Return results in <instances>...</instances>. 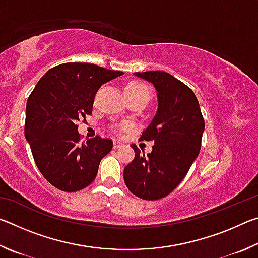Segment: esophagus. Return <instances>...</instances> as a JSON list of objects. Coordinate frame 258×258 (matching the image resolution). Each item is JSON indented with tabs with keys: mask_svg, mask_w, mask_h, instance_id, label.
<instances>
[{
	"mask_svg": "<svg viewBox=\"0 0 258 258\" xmlns=\"http://www.w3.org/2000/svg\"><path fill=\"white\" fill-rule=\"evenodd\" d=\"M121 146H123V142L119 141V140H115V141H113V149H118Z\"/></svg>",
	"mask_w": 258,
	"mask_h": 258,
	"instance_id": "esophagus-1",
	"label": "esophagus"
}]
</instances>
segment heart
<instances>
[{"label":"heart","mask_w":258,"mask_h":258,"mask_svg":"<svg viewBox=\"0 0 258 258\" xmlns=\"http://www.w3.org/2000/svg\"><path fill=\"white\" fill-rule=\"evenodd\" d=\"M125 94H143L147 95L149 99L150 91L148 89V86L139 82H131L130 84L126 85L125 87Z\"/></svg>","instance_id":"1"}]
</instances>
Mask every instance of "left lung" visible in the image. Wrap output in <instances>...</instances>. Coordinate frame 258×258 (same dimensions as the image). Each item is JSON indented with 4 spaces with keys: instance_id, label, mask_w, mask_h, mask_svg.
Instances as JSON below:
<instances>
[{
    "instance_id": "8db88e82",
    "label": "left lung",
    "mask_w": 258,
    "mask_h": 258,
    "mask_svg": "<svg viewBox=\"0 0 258 258\" xmlns=\"http://www.w3.org/2000/svg\"><path fill=\"white\" fill-rule=\"evenodd\" d=\"M155 86L158 108L140 140L154 141L145 154L132 145L134 159L124 168L128 190L145 200L164 198L180 184L197 158L205 121L194 91L171 74L134 73Z\"/></svg>"
}]
</instances>
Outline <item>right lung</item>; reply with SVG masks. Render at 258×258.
<instances>
[{
    "mask_svg": "<svg viewBox=\"0 0 258 258\" xmlns=\"http://www.w3.org/2000/svg\"><path fill=\"white\" fill-rule=\"evenodd\" d=\"M123 74L93 63H62L50 69L30 93L25 138L42 175L59 190L90 185L112 149L111 140L100 137L81 143L77 123L92 113L101 85Z\"/></svg>",
    "mask_w": 258,
    "mask_h": 258,
    "instance_id": "obj_1",
    "label": "right lung"
}]
</instances>
